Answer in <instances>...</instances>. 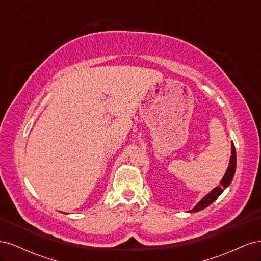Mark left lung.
I'll use <instances>...</instances> for the list:
<instances>
[{
  "mask_svg": "<svg viewBox=\"0 0 261 261\" xmlns=\"http://www.w3.org/2000/svg\"><path fill=\"white\" fill-rule=\"evenodd\" d=\"M231 154L232 155L230 158V162H228V167L226 169L224 176L222 177V179H221L219 186L213 188L210 193H208L206 196H204L203 198L188 212H198L200 210H203L204 208H207L209 204H211L213 201H215L218 197L223 193L224 189L232 183L234 174H235V170H236V151H235L233 141L231 143Z\"/></svg>",
  "mask_w": 261,
  "mask_h": 261,
  "instance_id": "8db88e82",
  "label": "left lung"
}]
</instances>
